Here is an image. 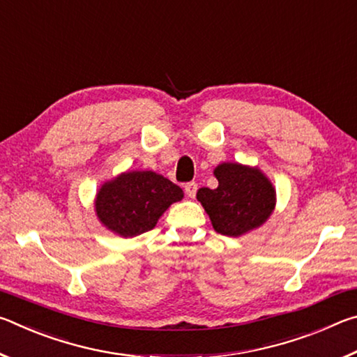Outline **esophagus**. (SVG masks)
<instances>
[{"label":"esophagus","instance_id":"34e87169","mask_svg":"<svg viewBox=\"0 0 357 357\" xmlns=\"http://www.w3.org/2000/svg\"><path fill=\"white\" fill-rule=\"evenodd\" d=\"M197 189H198L197 183H187V184L184 185V190H185V193H187V197H190V198H193V197L197 195Z\"/></svg>","mask_w":357,"mask_h":357}]
</instances>
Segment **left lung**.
Listing matches in <instances>:
<instances>
[{"instance_id": "left-lung-1", "label": "left lung", "mask_w": 357, "mask_h": 357, "mask_svg": "<svg viewBox=\"0 0 357 357\" xmlns=\"http://www.w3.org/2000/svg\"><path fill=\"white\" fill-rule=\"evenodd\" d=\"M217 189L202 187L197 200L209 215L213 228L238 238L263 225L275 209V189L258 167L223 162L214 168Z\"/></svg>"}]
</instances>
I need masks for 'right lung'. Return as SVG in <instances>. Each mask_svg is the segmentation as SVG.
I'll return each mask as SVG.
<instances>
[{"label":"right lung","mask_w":357,"mask_h":357,"mask_svg":"<svg viewBox=\"0 0 357 357\" xmlns=\"http://www.w3.org/2000/svg\"><path fill=\"white\" fill-rule=\"evenodd\" d=\"M184 192L155 172H124L105 181L96 193L99 222L121 238H134L155 227L160 215L181 202Z\"/></svg>","instance_id":"add662e5"}]
</instances>
